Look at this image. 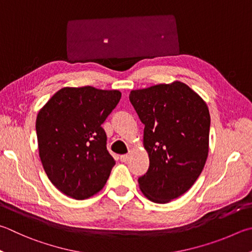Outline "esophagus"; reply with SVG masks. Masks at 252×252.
Wrapping results in <instances>:
<instances>
[{
  "instance_id": "34e87169",
  "label": "esophagus",
  "mask_w": 252,
  "mask_h": 252,
  "mask_svg": "<svg viewBox=\"0 0 252 252\" xmlns=\"http://www.w3.org/2000/svg\"><path fill=\"white\" fill-rule=\"evenodd\" d=\"M129 155H127V154H123V155H121V157H120V159H121V162H123V163H126V161H127V159H129Z\"/></svg>"
}]
</instances>
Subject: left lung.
Segmentation results:
<instances>
[{"label": "left lung", "mask_w": 252, "mask_h": 252, "mask_svg": "<svg viewBox=\"0 0 252 252\" xmlns=\"http://www.w3.org/2000/svg\"><path fill=\"white\" fill-rule=\"evenodd\" d=\"M130 102L144 125L150 166L139 177L150 200L165 204L186 193L202 173L208 155L207 104L180 81L132 90Z\"/></svg>", "instance_id": "1"}]
</instances>
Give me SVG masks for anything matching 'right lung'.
Segmentation results:
<instances>
[{"mask_svg":"<svg viewBox=\"0 0 252 252\" xmlns=\"http://www.w3.org/2000/svg\"><path fill=\"white\" fill-rule=\"evenodd\" d=\"M120 98L118 90L63 88L38 112L40 161L63 194L82 200L103 189L116 161L107 150L102 123Z\"/></svg>","mask_w":252,"mask_h":252,"instance_id":"right-lung-1","label":"right lung"}]
</instances>
